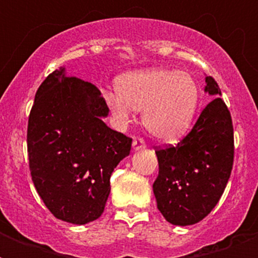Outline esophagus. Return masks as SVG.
Instances as JSON below:
<instances>
[{"label":"esophagus","mask_w":258,"mask_h":258,"mask_svg":"<svg viewBox=\"0 0 258 258\" xmlns=\"http://www.w3.org/2000/svg\"><path fill=\"white\" fill-rule=\"evenodd\" d=\"M133 147L135 151H141V150L146 149V142L142 138H135L133 141Z\"/></svg>","instance_id":"1"}]
</instances>
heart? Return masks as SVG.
<instances>
[{
  "mask_svg": "<svg viewBox=\"0 0 258 258\" xmlns=\"http://www.w3.org/2000/svg\"><path fill=\"white\" fill-rule=\"evenodd\" d=\"M117 93H107L105 103L119 127H127L135 111H143V124L158 141L174 143L192 124L201 91L191 75L170 68H146L116 80Z\"/></svg>",
  "mask_w": 258,
  "mask_h": 258,
  "instance_id": "1",
  "label": "heart"
}]
</instances>
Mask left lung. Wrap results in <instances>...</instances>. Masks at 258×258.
I'll return each instance as SVG.
<instances>
[{"label": "left lung", "instance_id": "8db88e82", "mask_svg": "<svg viewBox=\"0 0 258 258\" xmlns=\"http://www.w3.org/2000/svg\"><path fill=\"white\" fill-rule=\"evenodd\" d=\"M205 82V92L213 100L175 147L157 151L159 174L154 196L162 216L178 226L197 224L212 212L233 167L232 116L216 80L206 76Z\"/></svg>", "mask_w": 258, "mask_h": 258}]
</instances>
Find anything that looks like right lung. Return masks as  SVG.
Returning a JSON list of instances; mask_svg holds the SVG:
<instances>
[{
  "instance_id": "add662e5",
  "label": "right lung",
  "mask_w": 258,
  "mask_h": 258,
  "mask_svg": "<svg viewBox=\"0 0 258 258\" xmlns=\"http://www.w3.org/2000/svg\"><path fill=\"white\" fill-rule=\"evenodd\" d=\"M108 112L100 91L67 76L64 67L38 87L28 121L29 169L38 196L58 220L84 225L104 212L111 174L133 143L105 124Z\"/></svg>"
}]
</instances>
